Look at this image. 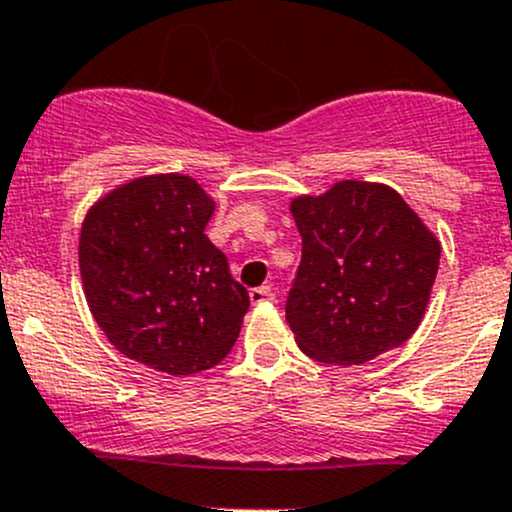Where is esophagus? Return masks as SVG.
<instances>
[{
	"instance_id": "1",
	"label": "esophagus",
	"mask_w": 512,
	"mask_h": 512,
	"mask_svg": "<svg viewBox=\"0 0 512 512\" xmlns=\"http://www.w3.org/2000/svg\"><path fill=\"white\" fill-rule=\"evenodd\" d=\"M272 297H275V294H272V287L250 289V302L252 304H265V302H270Z\"/></svg>"
}]
</instances>
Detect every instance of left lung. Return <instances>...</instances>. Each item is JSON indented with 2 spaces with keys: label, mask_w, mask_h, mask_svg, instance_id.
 Instances as JSON below:
<instances>
[{
  "label": "left lung",
  "mask_w": 512,
  "mask_h": 512,
  "mask_svg": "<svg viewBox=\"0 0 512 512\" xmlns=\"http://www.w3.org/2000/svg\"><path fill=\"white\" fill-rule=\"evenodd\" d=\"M289 213L302 262L285 314L299 349L354 366L401 347L431 299L441 260L436 232L391 185L354 178L297 195Z\"/></svg>",
  "instance_id": "8db88e82"
}]
</instances>
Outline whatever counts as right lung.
I'll return each instance as SVG.
<instances>
[{"label": "right lung", "instance_id": "add662e5", "mask_svg": "<svg viewBox=\"0 0 512 512\" xmlns=\"http://www.w3.org/2000/svg\"><path fill=\"white\" fill-rule=\"evenodd\" d=\"M215 200L183 173L138 175L96 200L81 223L86 302L108 342L170 376L213 369L250 307L205 225Z\"/></svg>", "mask_w": 512, "mask_h": 512}]
</instances>
